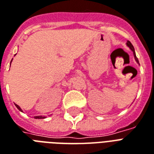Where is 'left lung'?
<instances>
[{"mask_svg":"<svg viewBox=\"0 0 154 154\" xmlns=\"http://www.w3.org/2000/svg\"><path fill=\"white\" fill-rule=\"evenodd\" d=\"M127 45L128 46L129 48H130V49L132 50V51H133V54H134V57H135V60H136V61L139 64V60H138V59H137V56H136V53H135V49H134V47H133V45H132V43H131V42L130 41H128L127 42Z\"/></svg>","mask_w":154,"mask_h":154,"instance_id":"left-lung-1","label":"left lung"}]
</instances>
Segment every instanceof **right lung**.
I'll use <instances>...</instances> for the list:
<instances>
[{"mask_svg": "<svg viewBox=\"0 0 154 154\" xmlns=\"http://www.w3.org/2000/svg\"><path fill=\"white\" fill-rule=\"evenodd\" d=\"M11 61H12V60H11ZM15 106H16V107H17V108L18 109V110H19V111H22V109L20 108V106H17V104H15ZM35 119H43V118H45V117H43V116H35Z\"/></svg>", "mask_w": 154, "mask_h": 154, "instance_id": "obj_1", "label": "right lung"}]
</instances>
